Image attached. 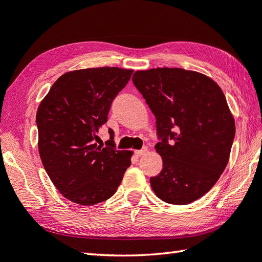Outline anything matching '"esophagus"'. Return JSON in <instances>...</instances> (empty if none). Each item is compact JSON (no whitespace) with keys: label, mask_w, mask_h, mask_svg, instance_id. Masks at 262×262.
<instances>
[{"label":"esophagus","mask_w":262,"mask_h":262,"mask_svg":"<svg viewBox=\"0 0 262 262\" xmlns=\"http://www.w3.org/2000/svg\"><path fill=\"white\" fill-rule=\"evenodd\" d=\"M146 147H143V149H142V150H136L135 151V156L136 157H142V156H143L144 154H145V152H146Z\"/></svg>","instance_id":"1"}]
</instances>
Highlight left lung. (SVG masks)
I'll list each match as a JSON object with an SVG mask.
<instances>
[{
  "label": "left lung",
  "mask_w": 262,
  "mask_h": 262,
  "mask_svg": "<svg viewBox=\"0 0 262 262\" xmlns=\"http://www.w3.org/2000/svg\"><path fill=\"white\" fill-rule=\"evenodd\" d=\"M133 83L156 117L161 172L150 179L157 197L187 205L211 190L225 170L235 121L221 88L202 73L159 68L136 71Z\"/></svg>",
  "instance_id": "8db88e82"
}]
</instances>
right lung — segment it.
Masks as SVG:
<instances>
[{
    "instance_id": "add662e5",
    "label": "right lung",
    "mask_w": 262,
    "mask_h": 262,
    "mask_svg": "<svg viewBox=\"0 0 262 262\" xmlns=\"http://www.w3.org/2000/svg\"><path fill=\"white\" fill-rule=\"evenodd\" d=\"M133 70L97 68L61 75L36 113L39 152L57 190L80 205H95L116 193L130 166L132 151L116 149L108 129L107 146L97 133L111 104L126 87Z\"/></svg>"
}]
</instances>
